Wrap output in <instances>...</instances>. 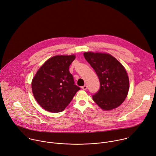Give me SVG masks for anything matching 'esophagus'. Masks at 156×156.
<instances>
[{"instance_id": "34e87169", "label": "esophagus", "mask_w": 156, "mask_h": 156, "mask_svg": "<svg viewBox=\"0 0 156 156\" xmlns=\"http://www.w3.org/2000/svg\"><path fill=\"white\" fill-rule=\"evenodd\" d=\"M81 88L83 90H86L87 89V85H84L81 87Z\"/></svg>"}]
</instances>
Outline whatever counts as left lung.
I'll use <instances>...</instances> for the list:
<instances>
[{"label": "left lung", "mask_w": 156, "mask_h": 156, "mask_svg": "<svg viewBox=\"0 0 156 156\" xmlns=\"http://www.w3.org/2000/svg\"><path fill=\"white\" fill-rule=\"evenodd\" d=\"M83 55L100 80V89L93 96V101L104 111L119 106L129 89V77L124 66L107 53L87 51Z\"/></svg>", "instance_id": "8db88e82"}]
</instances>
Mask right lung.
Here are the masks:
<instances>
[{"label":"right lung","mask_w":156,"mask_h":156,"mask_svg":"<svg viewBox=\"0 0 156 156\" xmlns=\"http://www.w3.org/2000/svg\"><path fill=\"white\" fill-rule=\"evenodd\" d=\"M76 56L56 55L38 69L32 81V90L37 102L51 112L63 111L80 88L74 84L69 66Z\"/></svg>","instance_id":"1"}]
</instances>
